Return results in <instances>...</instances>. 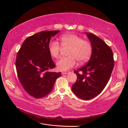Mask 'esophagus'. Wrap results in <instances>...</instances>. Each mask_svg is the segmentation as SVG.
Masks as SVG:
<instances>
[{"label":"esophagus","mask_w":128,"mask_h":128,"mask_svg":"<svg viewBox=\"0 0 128 128\" xmlns=\"http://www.w3.org/2000/svg\"><path fill=\"white\" fill-rule=\"evenodd\" d=\"M69 72H62V75H67Z\"/></svg>","instance_id":"obj_1"}]
</instances>
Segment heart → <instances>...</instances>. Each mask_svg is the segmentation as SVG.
Returning a JSON list of instances; mask_svg holds the SVG:
<instances>
[{
	"label": "heart",
	"mask_w": 128,
	"mask_h": 128,
	"mask_svg": "<svg viewBox=\"0 0 128 128\" xmlns=\"http://www.w3.org/2000/svg\"><path fill=\"white\" fill-rule=\"evenodd\" d=\"M62 48H69L67 57L61 58L57 61L56 67L60 71H65L74 67L76 60L83 64L86 62L91 56L92 47L88 41L75 34H67L60 37ZM59 43L56 41H51L48 44L50 54L53 58H57L61 50Z\"/></svg>",
	"instance_id": "heart-1"
}]
</instances>
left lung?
Here are the masks:
<instances>
[{
    "instance_id": "8db88e82",
    "label": "left lung",
    "mask_w": 128,
    "mask_h": 128,
    "mask_svg": "<svg viewBox=\"0 0 128 128\" xmlns=\"http://www.w3.org/2000/svg\"><path fill=\"white\" fill-rule=\"evenodd\" d=\"M92 47L90 60L86 64L74 71L77 80L72 91L78 98L90 100L102 92L110 80L114 66L111 48L100 38L86 32Z\"/></svg>"
}]
</instances>
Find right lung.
<instances>
[{"label":"right lung","mask_w":128,"mask_h":128,"mask_svg":"<svg viewBox=\"0 0 128 128\" xmlns=\"http://www.w3.org/2000/svg\"><path fill=\"white\" fill-rule=\"evenodd\" d=\"M59 30L42 31L26 38L18 52L15 65L19 81L25 91L42 98L52 90L61 72H50L56 66L48 51L51 38Z\"/></svg>","instance_id":"obj_1"}]
</instances>
